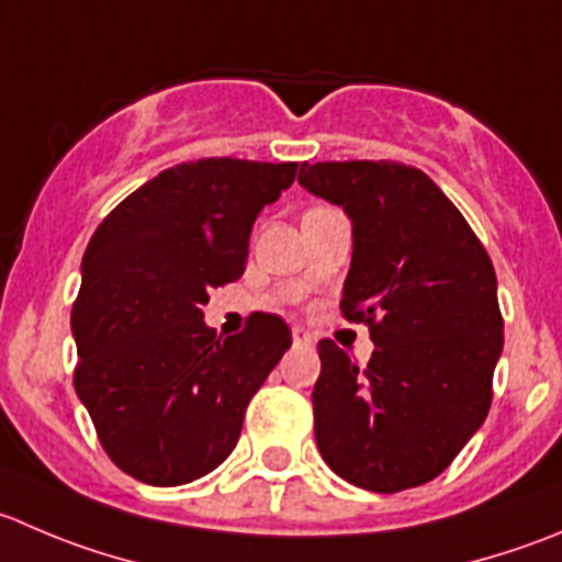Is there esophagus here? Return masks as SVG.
I'll return each instance as SVG.
<instances>
[{"mask_svg":"<svg viewBox=\"0 0 562 562\" xmlns=\"http://www.w3.org/2000/svg\"><path fill=\"white\" fill-rule=\"evenodd\" d=\"M293 346H313V335L304 326H293Z\"/></svg>","mask_w":562,"mask_h":562,"instance_id":"34e87169","label":"esophagus"}]
</instances>
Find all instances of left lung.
I'll use <instances>...</instances> for the list:
<instances>
[{"mask_svg": "<svg viewBox=\"0 0 562 562\" xmlns=\"http://www.w3.org/2000/svg\"><path fill=\"white\" fill-rule=\"evenodd\" d=\"M299 183L342 205L353 255L340 313L375 351L318 342L315 442L331 472L395 494L442 475L492 406L503 353L497 274L442 189L401 161H304Z\"/></svg>", "mask_w": 562, "mask_h": 562, "instance_id": "1", "label": "left lung"}]
</instances>
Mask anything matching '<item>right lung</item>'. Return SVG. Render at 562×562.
I'll return each mask as SVG.
<instances>
[{
	"instance_id": "1",
	"label": "right lung",
	"mask_w": 562,
	"mask_h": 562,
	"mask_svg": "<svg viewBox=\"0 0 562 562\" xmlns=\"http://www.w3.org/2000/svg\"><path fill=\"white\" fill-rule=\"evenodd\" d=\"M296 167L183 161L92 233L70 310L74 386L125 475L181 486L236 448L247 403L291 348V329L280 315L252 313L241 335L222 337L200 307L211 288L244 274L255 220Z\"/></svg>"
}]
</instances>
